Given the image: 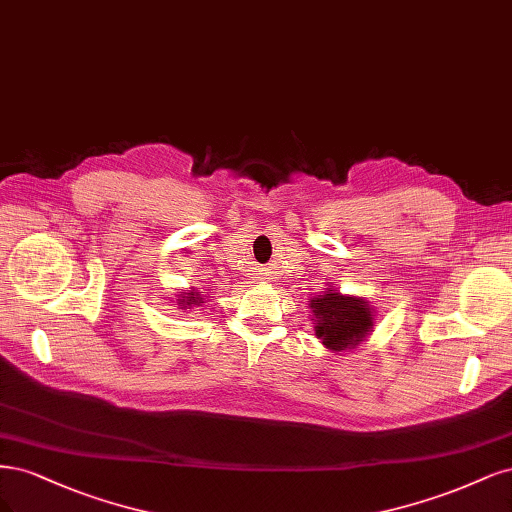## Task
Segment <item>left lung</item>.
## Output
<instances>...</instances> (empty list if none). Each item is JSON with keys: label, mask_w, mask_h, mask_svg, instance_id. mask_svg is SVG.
Here are the masks:
<instances>
[{"label": "left lung", "mask_w": 512, "mask_h": 512, "mask_svg": "<svg viewBox=\"0 0 512 512\" xmlns=\"http://www.w3.org/2000/svg\"><path fill=\"white\" fill-rule=\"evenodd\" d=\"M308 308L315 336L334 353L357 349L374 332V308L357 295H344L329 287L315 295Z\"/></svg>", "instance_id": "obj_1"}]
</instances>
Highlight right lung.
Segmentation results:
<instances>
[{
    "mask_svg": "<svg viewBox=\"0 0 512 512\" xmlns=\"http://www.w3.org/2000/svg\"><path fill=\"white\" fill-rule=\"evenodd\" d=\"M204 300H206V295H202L197 289L189 287V291H178L176 304H178L180 310H193L197 306H202Z\"/></svg>",
    "mask_w": 512,
    "mask_h": 512,
    "instance_id": "add662e5",
    "label": "right lung"
}]
</instances>
